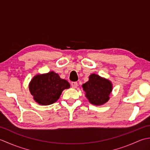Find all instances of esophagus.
I'll return each instance as SVG.
<instances>
[{"mask_svg": "<svg viewBox=\"0 0 150 150\" xmlns=\"http://www.w3.org/2000/svg\"><path fill=\"white\" fill-rule=\"evenodd\" d=\"M71 87L73 88H76L78 86V83L77 82H71Z\"/></svg>", "mask_w": 150, "mask_h": 150, "instance_id": "34e87169", "label": "esophagus"}]
</instances>
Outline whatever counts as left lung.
<instances>
[{
    "instance_id": "8db88e82",
    "label": "left lung",
    "mask_w": 150,
    "mask_h": 150,
    "mask_svg": "<svg viewBox=\"0 0 150 150\" xmlns=\"http://www.w3.org/2000/svg\"><path fill=\"white\" fill-rule=\"evenodd\" d=\"M86 97L89 102L95 106H101L110 99L113 90V84L109 79L101 77L92 73L89 76V81L82 86Z\"/></svg>"
}]
</instances>
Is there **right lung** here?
I'll use <instances>...</instances> for the list:
<instances>
[{"label": "right lung", "instance_id": "add662e5", "mask_svg": "<svg viewBox=\"0 0 150 150\" xmlns=\"http://www.w3.org/2000/svg\"><path fill=\"white\" fill-rule=\"evenodd\" d=\"M69 88V82L53 71L35 75L29 83V90L34 100L42 106L55 103L63 90Z\"/></svg>", "mask_w": 150, "mask_h": 150}]
</instances>
